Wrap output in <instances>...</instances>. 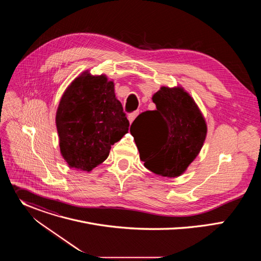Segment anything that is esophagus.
Wrapping results in <instances>:
<instances>
[{
  "label": "esophagus",
  "instance_id": "obj_1",
  "mask_svg": "<svg viewBox=\"0 0 261 261\" xmlns=\"http://www.w3.org/2000/svg\"><path fill=\"white\" fill-rule=\"evenodd\" d=\"M137 115H138V111H134V113L130 114V115L128 116V120H129V122H130V123H132V122L134 121V119L137 117Z\"/></svg>",
  "mask_w": 261,
  "mask_h": 261
}]
</instances>
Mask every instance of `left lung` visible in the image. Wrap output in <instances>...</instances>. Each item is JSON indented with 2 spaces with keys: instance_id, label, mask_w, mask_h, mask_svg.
<instances>
[{
  "instance_id": "1",
  "label": "left lung",
  "mask_w": 261,
  "mask_h": 261,
  "mask_svg": "<svg viewBox=\"0 0 261 261\" xmlns=\"http://www.w3.org/2000/svg\"><path fill=\"white\" fill-rule=\"evenodd\" d=\"M152 99L157 109L140 114L130 132L148 170L176 177L199 154L207 131L205 120L193 98L180 87H162Z\"/></svg>"
}]
</instances>
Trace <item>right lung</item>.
I'll return each mask as SVG.
<instances>
[{
    "mask_svg": "<svg viewBox=\"0 0 261 261\" xmlns=\"http://www.w3.org/2000/svg\"><path fill=\"white\" fill-rule=\"evenodd\" d=\"M60 150L69 167L91 171L129 130L115 84L86 71L63 94L56 116Z\"/></svg>",
    "mask_w": 261,
    "mask_h": 261,
    "instance_id": "obj_1",
    "label": "right lung"
}]
</instances>
